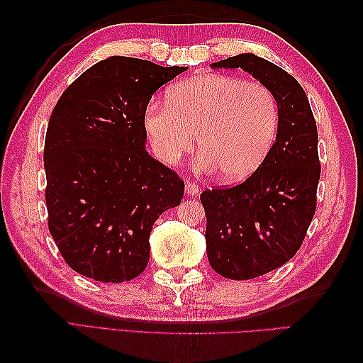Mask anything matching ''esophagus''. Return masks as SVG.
Masks as SVG:
<instances>
[{"label": "esophagus", "instance_id": "esophagus-1", "mask_svg": "<svg viewBox=\"0 0 363 363\" xmlns=\"http://www.w3.org/2000/svg\"><path fill=\"white\" fill-rule=\"evenodd\" d=\"M199 191H201V189H199L196 184L190 182V181L186 182V194L189 196H196V195H199Z\"/></svg>", "mask_w": 363, "mask_h": 363}]
</instances>
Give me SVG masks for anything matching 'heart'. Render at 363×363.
Listing matches in <instances>:
<instances>
[{"label":"heart","mask_w":363,"mask_h":363,"mask_svg":"<svg viewBox=\"0 0 363 363\" xmlns=\"http://www.w3.org/2000/svg\"><path fill=\"white\" fill-rule=\"evenodd\" d=\"M143 126L157 157L177 164L195 148L198 168L218 169L225 181L256 172L276 138L279 109L273 91L260 82L229 74H203L176 84L167 101H152Z\"/></svg>","instance_id":"1"}]
</instances>
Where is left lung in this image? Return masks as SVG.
<instances>
[{
  "label": "left lung",
  "mask_w": 363,
  "mask_h": 363,
  "mask_svg": "<svg viewBox=\"0 0 363 363\" xmlns=\"http://www.w3.org/2000/svg\"><path fill=\"white\" fill-rule=\"evenodd\" d=\"M212 68H242L277 101L276 142L243 184L204 190L207 259L218 274L246 281L282 267L303 243L317 207L318 133L309 99L281 67L252 52Z\"/></svg>",
  "instance_id": "obj_1"
}]
</instances>
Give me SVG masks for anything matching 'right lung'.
<instances>
[{"mask_svg":"<svg viewBox=\"0 0 363 363\" xmlns=\"http://www.w3.org/2000/svg\"><path fill=\"white\" fill-rule=\"evenodd\" d=\"M186 70L112 56L59 98L45 138V199L76 273L117 284L148 265L152 225L179 206L184 181L145 150L143 115L154 91Z\"/></svg>","mask_w":363,"mask_h":363,"instance_id":"1","label":"right lung"}]
</instances>
